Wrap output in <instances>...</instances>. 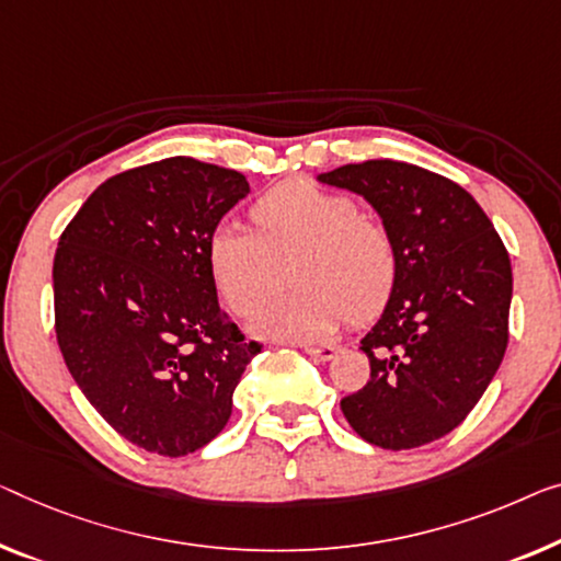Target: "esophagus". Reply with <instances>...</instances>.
<instances>
[{
	"mask_svg": "<svg viewBox=\"0 0 561 561\" xmlns=\"http://www.w3.org/2000/svg\"><path fill=\"white\" fill-rule=\"evenodd\" d=\"M299 347H305V353L309 357H314V360H332L340 350L337 345H309V342H305V345H299Z\"/></svg>",
	"mask_w": 561,
	"mask_h": 561,
	"instance_id": "esophagus-1",
	"label": "esophagus"
}]
</instances>
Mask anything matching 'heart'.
<instances>
[{
  "mask_svg": "<svg viewBox=\"0 0 561 561\" xmlns=\"http://www.w3.org/2000/svg\"><path fill=\"white\" fill-rule=\"evenodd\" d=\"M249 221L252 231H211L206 266L239 317L262 307L284 266L291 289L254 320L264 337L317 340L337 330L345 317L373 320L390 302L398 282L396 241L353 196L287 181L254 201Z\"/></svg>",
  "mask_w": 561,
  "mask_h": 561,
  "instance_id": "heart-1",
  "label": "heart"
}]
</instances>
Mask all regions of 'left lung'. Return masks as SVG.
I'll list each match as a JSON object with an SVG mask.
<instances>
[{
	"mask_svg": "<svg viewBox=\"0 0 561 561\" xmlns=\"http://www.w3.org/2000/svg\"><path fill=\"white\" fill-rule=\"evenodd\" d=\"M317 181L363 196L390 231L398 282L360 340L370 380L340 408L357 436L405 450L463 423L508 342L512 262L473 196L421 165L365 161Z\"/></svg>",
	"mask_w": 561,
	"mask_h": 561,
	"instance_id": "8db88e82",
	"label": "left lung"
}]
</instances>
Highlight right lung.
Returning <instances> with one entry per match:
<instances>
[{
  "label": "right lung",
  "instance_id": "add662e5",
  "mask_svg": "<svg viewBox=\"0 0 561 561\" xmlns=\"http://www.w3.org/2000/svg\"><path fill=\"white\" fill-rule=\"evenodd\" d=\"M249 194L196 158L123 171L90 194L53 264L55 332L90 405L158 456L204 448L229 423L259 342L216 299L206 239Z\"/></svg>",
  "mask_w": 561,
  "mask_h": 561
}]
</instances>
